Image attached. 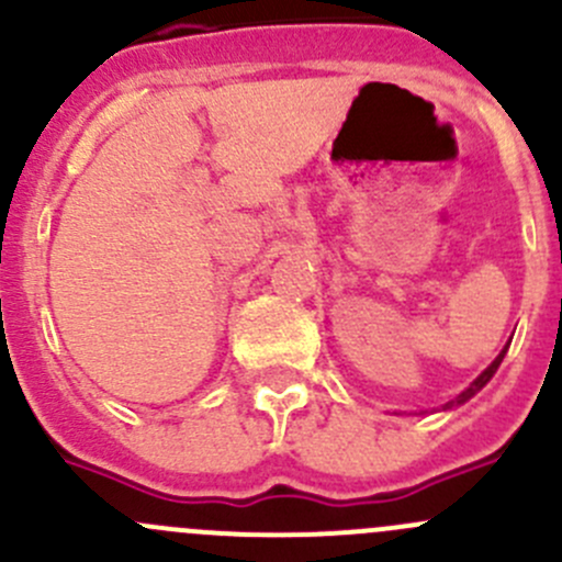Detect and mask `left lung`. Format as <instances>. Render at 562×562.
I'll list each match as a JSON object with an SVG mask.
<instances>
[{"label":"left lung","instance_id":"1","mask_svg":"<svg viewBox=\"0 0 562 562\" xmlns=\"http://www.w3.org/2000/svg\"><path fill=\"white\" fill-rule=\"evenodd\" d=\"M505 351H508V348H503V351H499V357H497V359H494V362H492V364H488V368H486V370H483V373H481V375H477V379H475V381H472V384H470V386H467V390H464V392H461V395H459V397H453V401H450V403H448V406H445V408H450V406H459V403L470 401V397H472V395H475V392H477V390H483V386H486V384H488V379H492V375H494V373H497V368H499V362H503Z\"/></svg>","mask_w":562,"mask_h":562}]
</instances>
